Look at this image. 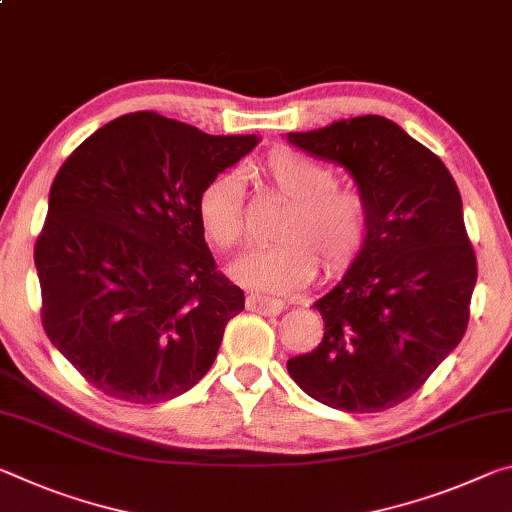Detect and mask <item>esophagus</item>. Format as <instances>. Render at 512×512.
I'll return each instance as SVG.
<instances>
[{
    "label": "esophagus",
    "instance_id": "1",
    "mask_svg": "<svg viewBox=\"0 0 512 512\" xmlns=\"http://www.w3.org/2000/svg\"><path fill=\"white\" fill-rule=\"evenodd\" d=\"M246 307L250 312H257V314H280L282 307L285 303L278 298H266V296H259V294H250L246 298Z\"/></svg>",
    "mask_w": 512,
    "mask_h": 512
}]
</instances>
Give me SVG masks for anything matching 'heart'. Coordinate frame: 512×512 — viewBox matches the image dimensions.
I'll use <instances>...</instances> for the list:
<instances>
[{
    "instance_id": "b5f03b06",
    "label": "heart",
    "mask_w": 512,
    "mask_h": 512,
    "mask_svg": "<svg viewBox=\"0 0 512 512\" xmlns=\"http://www.w3.org/2000/svg\"><path fill=\"white\" fill-rule=\"evenodd\" d=\"M253 180L289 200L271 246L243 253L232 264V278L264 294H289L314 278L316 266L342 269L369 237L371 207L358 189L335 184V173L321 161L291 148H275L250 170ZM198 218L205 237L221 250L246 239L243 189L234 173L216 175L198 196Z\"/></svg>"
}]
</instances>
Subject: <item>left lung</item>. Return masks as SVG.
<instances>
[{
    "mask_svg": "<svg viewBox=\"0 0 512 512\" xmlns=\"http://www.w3.org/2000/svg\"><path fill=\"white\" fill-rule=\"evenodd\" d=\"M287 139L342 164L371 207L360 255L314 303L321 344L291 358L289 376L330 408H394L426 383L469 323L478 269L456 180L437 154L383 116Z\"/></svg>",
    "mask_w": 512,
    "mask_h": 512,
    "instance_id": "obj_1",
    "label": "left lung"
}]
</instances>
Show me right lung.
<instances>
[{
  "label": "right lung",
  "mask_w": 512,
  "mask_h": 512,
  "mask_svg": "<svg viewBox=\"0 0 512 512\" xmlns=\"http://www.w3.org/2000/svg\"><path fill=\"white\" fill-rule=\"evenodd\" d=\"M255 145L136 111L59 168L34 248L40 321L88 385L161 403L212 367L246 298L216 271L198 196Z\"/></svg>",
  "instance_id": "obj_1"
}]
</instances>
